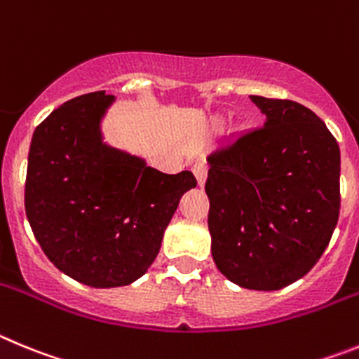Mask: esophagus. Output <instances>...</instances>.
<instances>
[{"mask_svg": "<svg viewBox=\"0 0 359 359\" xmlns=\"http://www.w3.org/2000/svg\"><path fill=\"white\" fill-rule=\"evenodd\" d=\"M193 173H195L198 186L203 187V184H205V179H208V164L196 163L195 166H193Z\"/></svg>", "mask_w": 359, "mask_h": 359, "instance_id": "esophagus-1", "label": "esophagus"}]
</instances>
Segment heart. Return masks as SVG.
Returning a JSON list of instances; mask_svg holds the SVG:
<instances>
[{"label": "heart", "instance_id": "heart-1", "mask_svg": "<svg viewBox=\"0 0 359 359\" xmlns=\"http://www.w3.org/2000/svg\"><path fill=\"white\" fill-rule=\"evenodd\" d=\"M215 130H224V121H215Z\"/></svg>", "mask_w": 359, "mask_h": 359}]
</instances>
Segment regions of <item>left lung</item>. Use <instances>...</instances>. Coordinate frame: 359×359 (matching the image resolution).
<instances>
[{
	"mask_svg": "<svg viewBox=\"0 0 359 359\" xmlns=\"http://www.w3.org/2000/svg\"><path fill=\"white\" fill-rule=\"evenodd\" d=\"M263 128L208 156L209 234L231 283L273 292L295 283L327 248L340 215V148L308 107L250 96Z\"/></svg>",
	"mask_w": 359,
	"mask_h": 359,
	"instance_id": "8db88e82",
	"label": "left lung"
}]
</instances>
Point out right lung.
Here are the masks:
<instances>
[{"label":"right lung","instance_id":"1","mask_svg":"<svg viewBox=\"0 0 359 359\" xmlns=\"http://www.w3.org/2000/svg\"><path fill=\"white\" fill-rule=\"evenodd\" d=\"M116 102L105 91L62 103L34 132L25 209L48 259L93 288H118L143 277L191 172H159L112 147L103 119Z\"/></svg>","mask_w":359,"mask_h":359}]
</instances>
